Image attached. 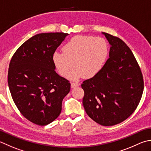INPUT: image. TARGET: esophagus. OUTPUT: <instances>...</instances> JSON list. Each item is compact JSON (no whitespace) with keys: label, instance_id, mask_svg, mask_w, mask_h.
<instances>
[{"label":"esophagus","instance_id":"34e87169","mask_svg":"<svg viewBox=\"0 0 151 151\" xmlns=\"http://www.w3.org/2000/svg\"><path fill=\"white\" fill-rule=\"evenodd\" d=\"M79 86V84L78 83H75V82H71V88H74L75 87H77Z\"/></svg>","mask_w":151,"mask_h":151}]
</instances>
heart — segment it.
<instances>
[{"label": "heart", "instance_id": "obj_1", "mask_svg": "<svg viewBox=\"0 0 151 151\" xmlns=\"http://www.w3.org/2000/svg\"><path fill=\"white\" fill-rule=\"evenodd\" d=\"M108 55V45L104 38L89 36H75L63 47V52L55 51L53 61L58 72L71 79L83 76L90 78L99 73Z\"/></svg>", "mask_w": 151, "mask_h": 151}]
</instances>
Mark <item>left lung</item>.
<instances>
[{
  "label": "left lung",
  "instance_id": "left-lung-1",
  "mask_svg": "<svg viewBox=\"0 0 151 151\" xmlns=\"http://www.w3.org/2000/svg\"><path fill=\"white\" fill-rule=\"evenodd\" d=\"M111 44L109 58L95 76L82 84L87 114L103 126L118 124L135 111L144 89L142 73L132 50L120 38L103 32Z\"/></svg>",
  "mask_w": 151,
  "mask_h": 151
}]
</instances>
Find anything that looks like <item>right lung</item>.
Masks as SVG:
<instances>
[{
    "mask_svg": "<svg viewBox=\"0 0 151 151\" xmlns=\"http://www.w3.org/2000/svg\"><path fill=\"white\" fill-rule=\"evenodd\" d=\"M69 35L47 32L35 35L12 58L8 83L17 108L35 124L46 126L60 114L62 101L70 84L55 71L53 54Z\"/></svg>",
    "mask_w": 151,
    "mask_h": 151,
    "instance_id": "1",
    "label": "right lung"
}]
</instances>
